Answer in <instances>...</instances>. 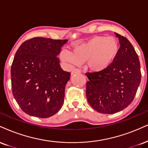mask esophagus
<instances>
[{
    "mask_svg": "<svg viewBox=\"0 0 148 148\" xmlns=\"http://www.w3.org/2000/svg\"><path fill=\"white\" fill-rule=\"evenodd\" d=\"M80 72H81L80 69L76 68V69H73V70L72 71V72H71V74H72V75H73V74H79Z\"/></svg>",
    "mask_w": 148,
    "mask_h": 148,
    "instance_id": "esophagus-1",
    "label": "esophagus"
}]
</instances>
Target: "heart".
<instances>
[{
	"label": "heart",
	"mask_w": 148,
	"mask_h": 148,
	"mask_svg": "<svg viewBox=\"0 0 148 148\" xmlns=\"http://www.w3.org/2000/svg\"><path fill=\"white\" fill-rule=\"evenodd\" d=\"M119 49V42L114 36H97L76 45L72 52L62 51L60 58L72 65L86 61L88 68L99 72L111 65L118 54Z\"/></svg>",
	"instance_id": "b5f03b06"
}]
</instances>
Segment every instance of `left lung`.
Here are the masks:
<instances>
[{
	"instance_id": "1",
	"label": "left lung",
	"mask_w": 148,
	"mask_h": 148,
	"mask_svg": "<svg viewBox=\"0 0 148 148\" xmlns=\"http://www.w3.org/2000/svg\"><path fill=\"white\" fill-rule=\"evenodd\" d=\"M119 38L118 54L102 71L87 72L86 97L92 108L102 114H114L134 100L141 79L140 62L134 48L123 36Z\"/></svg>"
}]
</instances>
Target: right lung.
I'll list each match as a JSON object with an SVG mask.
<instances>
[{"instance_id": "right-lung-1", "label": "right lung", "mask_w": 148, "mask_h": 148, "mask_svg": "<svg viewBox=\"0 0 148 148\" xmlns=\"http://www.w3.org/2000/svg\"><path fill=\"white\" fill-rule=\"evenodd\" d=\"M67 40L36 37L19 47L11 67L13 96L24 112L48 118L60 110L70 73L60 67L61 47Z\"/></svg>"}]
</instances>
